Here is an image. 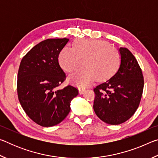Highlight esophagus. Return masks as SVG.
<instances>
[{
  "instance_id": "esophagus-1",
  "label": "esophagus",
  "mask_w": 158,
  "mask_h": 158,
  "mask_svg": "<svg viewBox=\"0 0 158 158\" xmlns=\"http://www.w3.org/2000/svg\"><path fill=\"white\" fill-rule=\"evenodd\" d=\"M85 91V89H79V93L80 94H83Z\"/></svg>"
}]
</instances>
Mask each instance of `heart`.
Instances as JSON below:
<instances>
[{
  "label": "heart",
  "mask_w": 158,
  "mask_h": 158,
  "mask_svg": "<svg viewBox=\"0 0 158 158\" xmlns=\"http://www.w3.org/2000/svg\"><path fill=\"white\" fill-rule=\"evenodd\" d=\"M83 64L84 68L69 77V81L85 88L97 79L105 81L111 78L121 65V54L108 42L101 40H77L73 48L65 47L58 56V62L64 71L72 73Z\"/></svg>",
  "instance_id": "obj_1"
}]
</instances>
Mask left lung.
Listing matches in <instances>:
<instances>
[{
  "label": "left lung",
  "instance_id": "8db88e82",
  "mask_svg": "<svg viewBox=\"0 0 158 158\" xmlns=\"http://www.w3.org/2000/svg\"><path fill=\"white\" fill-rule=\"evenodd\" d=\"M121 65L117 73L93 90V109L100 119L119 125L133 116L139 105L143 89L142 71L137 59L127 48L119 49Z\"/></svg>",
  "mask_w": 158,
  "mask_h": 158
}]
</instances>
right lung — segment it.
<instances>
[{"label":"right lung","mask_w":158,"mask_h":158,"mask_svg":"<svg viewBox=\"0 0 158 158\" xmlns=\"http://www.w3.org/2000/svg\"><path fill=\"white\" fill-rule=\"evenodd\" d=\"M68 38L47 39L23 57L17 75V94L21 106L31 120L41 126L60 123L70 111V102L78 95L77 88L58 87L65 74L58 63Z\"/></svg>","instance_id":"1"}]
</instances>
